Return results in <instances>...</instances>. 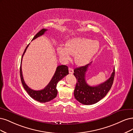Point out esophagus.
<instances>
[{"label":"esophagus","mask_w":133,"mask_h":133,"mask_svg":"<svg viewBox=\"0 0 133 133\" xmlns=\"http://www.w3.org/2000/svg\"><path fill=\"white\" fill-rule=\"evenodd\" d=\"M68 70H69V73L70 74H74V69L72 68H68Z\"/></svg>","instance_id":"34e87169"}]
</instances>
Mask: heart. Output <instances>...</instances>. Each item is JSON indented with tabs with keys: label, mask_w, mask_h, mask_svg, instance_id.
<instances>
[{
	"label": "heart",
	"mask_w": 133,
	"mask_h": 133,
	"mask_svg": "<svg viewBox=\"0 0 133 133\" xmlns=\"http://www.w3.org/2000/svg\"><path fill=\"white\" fill-rule=\"evenodd\" d=\"M99 49V42L88 38L77 37L70 40L66 46H59L57 51L59 57L67 61L75 55L77 65L83 66L88 63Z\"/></svg>",
	"instance_id": "obj_1"
}]
</instances>
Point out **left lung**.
<instances>
[{"label":"left lung","mask_w":133,"mask_h":133,"mask_svg":"<svg viewBox=\"0 0 133 133\" xmlns=\"http://www.w3.org/2000/svg\"><path fill=\"white\" fill-rule=\"evenodd\" d=\"M92 62L87 65L76 68L74 75L76 77L77 83L74 91L76 100L85 105L95 104L103 98L109 91L113 83L115 75V68L110 78L105 82L97 86H91L85 81V74Z\"/></svg>","instance_id":"1"}]
</instances>
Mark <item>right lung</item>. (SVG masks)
Segmentation results:
<instances>
[{"instance_id":"add662e5","label":"right lung","mask_w":133,"mask_h":133,"mask_svg":"<svg viewBox=\"0 0 133 133\" xmlns=\"http://www.w3.org/2000/svg\"><path fill=\"white\" fill-rule=\"evenodd\" d=\"M48 30V29H42L39 32H37L36 34V35L33 37L32 40H35V38H37L38 37L44 35L45 32ZM29 44L28 45L26 49H25L24 52L22 56V57H21L20 68V78L21 81V83H22L25 91L27 92V93L29 94V96H30L32 98H33L34 99H35L41 103L48 102L51 100H52L57 96V90L56 89L57 84L58 82V81L62 79L64 77L68 74V67L66 65L58 66L56 68V70L55 74L52 77V78L51 79L49 83L45 88L41 90H38V91H35V90H33L30 88H29L26 85V84L25 83V81L24 80L23 74H22V70H21V62H22V59L24 54L25 53V52H26V50L28 48Z\"/></svg>"}]
</instances>
